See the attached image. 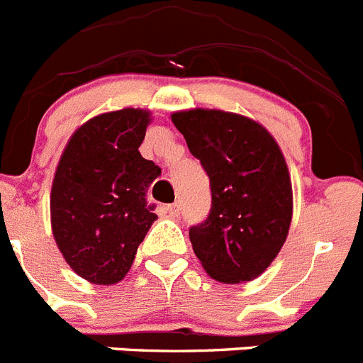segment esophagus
I'll return each mask as SVG.
<instances>
[{"mask_svg": "<svg viewBox=\"0 0 363 363\" xmlns=\"http://www.w3.org/2000/svg\"><path fill=\"white\" fill-rule=\"evenodd\" d=\"M164 210L168 211L169 215H177L179 213V204H177V202H174V204H168Z\"/></svg>", "mask_w": 363, "mask_h": 363, "instance_id": "esophagus-1", "label": "esophagus"}]
</instances>
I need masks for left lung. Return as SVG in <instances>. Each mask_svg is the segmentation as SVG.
I'll return each mask as SVG.
<instances>
[{
  "mask_svg": "<svg viewBox=\"0 0 363 363\" xmlns=\"http://www.w3.org/2000/svg\"><path fill=\"white\" fill-rule=\"evenodd\" d=\"M172 121L210 177V215L189 228L197 259L218 282L257 279L282 250L293 217L291 179L279 145L238 113L195 108L175 112Z\"/></svg>",
  "mask_w": 363,
  "mask_h": 363,
  "instance_id": "left-lung-1",
  "label": "left lung"
}]
</instances>
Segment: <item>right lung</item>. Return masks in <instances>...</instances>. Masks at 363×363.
Segmentation results:
<instances>
[{
  "label": "right lung",
  "instance_id": "obj_1",
  "mask_svg": "<svg viewBox=\"0 0 363 363\" xmlns=\"http://www.w3.org/2000/svg\"><path fill=\"white\" fill-rule=\"evenodd\" d=\"M152 113L123 108L86 121L67 143L50 194L52 233L88 282L125 279L157 215L146 191L161 168L139 152Z\"/></svg>",
  "mask_w": 363,
  "mask_h": 363
}]
</instances>
